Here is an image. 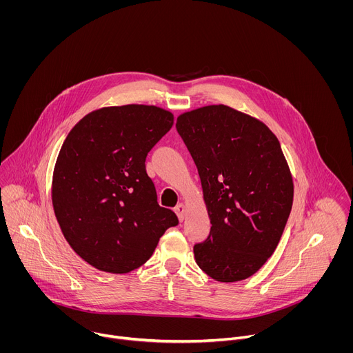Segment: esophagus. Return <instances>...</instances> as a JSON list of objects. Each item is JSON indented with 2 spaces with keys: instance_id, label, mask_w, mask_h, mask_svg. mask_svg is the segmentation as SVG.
<instances>
[{
  "instance_id": "1",
  "label": "esophagus",
  "mask_w": 353,
  "mask_h": 353,
  "mask_svg": "<svg viewBox=\"0 0 353 353\" xmlns=\"http://www.w3.org/2000/svg\"><path fill=\"white\" fill-rule=\"evenodd\" d=\"M174 212L177 214V216H179V219L180 221H184V216H185V205L184 204H177L176 207H174Z\"/></svg>"
}]
</instances>
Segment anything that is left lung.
<instances>
[{"label": "left lung", "instance_id": "left-lung-1", "mask_svg": "<svg viewBox=\"0 0 353 353\" xmlns=\"http://www.w3.org/2000/svg\"><path fill=\"white\" fill-rule=\"evenodd\" d=\"M176 128L198 169L212 225L194 245L195 261L219 282L245 279L272 256L292 210L281 143L264 123L225 105L187 112Z\"/></svg>", "mask_w": 353, "mask_h": 353}]
</instances>
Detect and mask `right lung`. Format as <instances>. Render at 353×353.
<instances>
[{
  "mask_svg": "<svg viewBox=\"0 0 353 353\" xmlns=\"http://www.w3.org/2000/svg\"><path fill=\"white\" fill-rule=\"evenodd\" d=\"M172 125L170 112L127 105L86 114L67 135L53 174V207L65 240L92 267L130 272L179 223L158 204L145 169L148 152Z\"/></svg>",
  "mask_w": 353,
  "mask_h": 353,
  "instance_id": "right-lung-1",
  "label": "right lung"
}]
</instances>
